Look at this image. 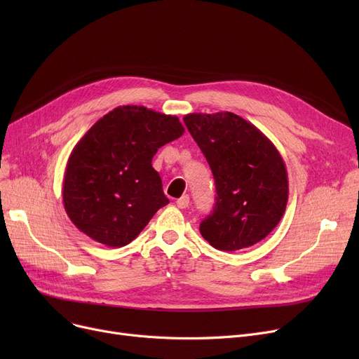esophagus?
I'll return each instance as SVG.
<instances>
[{"instance_id":"1","label":"esophagus","mask_w":359,"mask_h":359,"mask_svg":"<svg viewBox=\"0 0 359 359\" xmlns=\"http://www.w3.org/2000/svg\"><path fill=\"white\" fill-rule=\"evenodd\" d=\"M176 205L179 206L180 210L187 208V206H189V195H183L182 198H179V199L176 201Z\"/></svg>"}]
</instances>
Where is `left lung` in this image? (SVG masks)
Segmentation results:
<instances>
[{"label": "left lung", "instance_id": "obj_1", "mask_svg": "<svg viewBox=\"0 0 359 359\" xmlns=\"http://www.w3.org/2000/svg\"><path fill=\"white\" fill-rule=\"evenodd\" d=\"M186 128L215 179V206L199 231L224 252L246 249L279 224L288 202V175L272 141L231 111L189 113Z\"/></svg>", "mask_w": 359, "mask_h": 359}]
</instances>
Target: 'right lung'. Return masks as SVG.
Listing matches in <instances>:
<instances>
[{"label":"right lung","instance_id":"obj_1","mask_svg":"<svg viewBox=\"0 0 359 359\" xmlns=\"http://www.w3.org/2000/svg\"><path fill=\"white\" fill-rule=\"evenodd\" d=\"M177 116L119 106L94 123L71 151L62 199L81 233L109 248L137 238L168 203L153 157L183 135Z\"/></svg>","mask_w":359,"mask_h":359}]
</instances>
